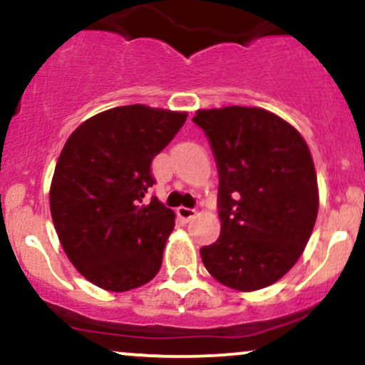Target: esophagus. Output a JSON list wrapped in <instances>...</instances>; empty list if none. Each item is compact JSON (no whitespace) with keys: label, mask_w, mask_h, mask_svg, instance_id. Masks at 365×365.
Instances as JSON below:
<instances>
[{"label":"esophagus","mask_w":365,"mask_h":365,"mask_svg":"<svg viewBox=\"0 0 365 365\" xmlns=\"http://www.w3.org/2000/svg\"><path fill=\"white\" fill-rule=\"evenodd\" d=\"M177 215L182 217L183 221H190L192 217L195 216V209H190V207H178L177 209Z\"/></svg>","instance_id":"34e87169"}]
</instances>
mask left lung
I'll return each mask as SVG.
<instances>
[{
    "label": "left lung",
    "instance_id": "1",
    "mask_svg": "<svg viewBox=\"0 0 365 365\" xmlns=\"http://www.w3.org/2000/svg\"><path fill=\"white\" fill-rule=\"evenodd\" d=\"M217 166L221 233L200 249L220 283L261 290L292 269L311 237L319 207L311 150L290 123L261 108L200 110Z\"/></svg>",
    "mask_w": 365,
    "mask_h": 365
}]
</instances>
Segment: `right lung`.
I'll return each instance as SVG.
<instances>
[{
	"instance_id": "obj_1",
	"label": "right lung",
	"mask_w": 365,
	"mask_h": 365,
	"mask_svg": "<svg viewBox=\"0 0 365 365\" xmlns=\"http://www.w3.org/2000/svg\"><path fill=\"white\" fill-rule=\"evenodd\" d=\"M187 113L144 104L92 116L66 140L49 206L63 250L91 283L108 292L142 287L158 274L175 212L156 197L150 163L173 140Z\"/></svg>"
}]
</instances>
